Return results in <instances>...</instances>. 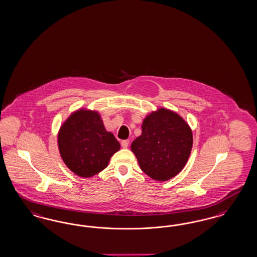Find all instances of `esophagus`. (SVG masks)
<instances>
[{
  "label": "esophagus",
  "mask_w": 257,
  "mask_h": 257,
  "mask_svg": "<svg viewBox=\"0 0 257 257\" xmlns=\"http://www.w3.org/2000/svg\"><path fill=\"white\" fill-rule=\"evenodd\" d=\"M121 146H122V148H127L129 146V141L128 140L122 141L121 142Z\"/></svg>",
  "instance_id": "obj_1"
}]
</instances>
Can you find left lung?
Masks as SVG:
<instances>
[{
  "label": "left lung",
  "instance_id": "obj_1",
  "mask_svg": "<svg viewBox=\"0 0 257 257\" xmlns=\"http://www.w3.org/2000/svg\"><path fill=\"white\" fill-rule=\"evenodd\" d=\"M142 133L131 144L140 167L152 179L167 181L186 165L193 147L189 124L176 112L160 108L145 116Z\"/></svg>",
  "mask_w": 257,
  "mask_h": 257
}]
</instances>
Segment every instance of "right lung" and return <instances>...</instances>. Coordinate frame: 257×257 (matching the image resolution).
Returning a JSON list of instances; mask_svg holds the SVG:
<instances>
[{
  "instance_id": "right-lung-1",
  "label": "right lung",
  "mask_w": 257,
  "mask_h": 257,
  "mask_svg": "<svg viewBox=\"0 0 257 257\" xmlns=\"http://www.w3.org/2000/svg\"><path fill=\"white\" fill-rule=\"evenodd\" d=\"M58 146L65 165L75 175L86 178L106 168L111 157L120 149L98 112L85 108L73 112L61 125Z\"/></svg>"
}]
</instances>
